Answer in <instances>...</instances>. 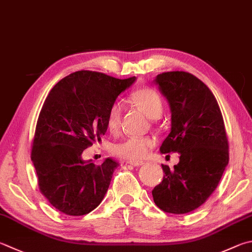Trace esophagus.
Segmentation results:
<instances>
[{"instance_id":"34e87169","label":"esophagus","mask_w":252,"mask_h":252,"mask_svg":"<svg viewBox=\"0 0 252 252\" xmlns=\"http://www.w3.org/2000/svg\"><path fill=\"white\" fill-rule=\"evenodd\" d=\"M129 164H131V165H133V166H141V165H144L145 162H143V161H130Z\"/></svg>"}]
</instances>
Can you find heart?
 <instances>
[{"mask_svg":"<svg viewBox=\"0 0 252 252\" xmlns=\"http://www.w3.org/2000/svg\"><path fill=\"white\" fill-rule=\"evenodd\" d=\"M130 101L140 108L151 119H158L164 110L163 99L157 90L152 88L136 89L130 94ZM122 119V106L120 102H113L109 108L106 119L108 130L116 134L120 130ZM155 144L150 136H127L112 146L114 155L127 161H139L149 154Z\"/></svg>","mask_w":252,"mask_h":252,"instance_id":"heart-1","label":"heart"}]
</instances>
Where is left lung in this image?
Returning a JSON list of instances; mask_svg holds the SVG:
<instances>
[{"mask_svg": "<svg viewBox=\"0 0 252 252\" xmlns=\"http://www.w3.org/2000/svg\"><path fill=\"white\" fill-rule=\"evenodd\" d=\"M172 111L170 134L159 148L177 152L180 162L152 190L154 203L170 214H186L214 193L229 162V145L222 114L212 91L186 71H167L155 79Z\"/></svg>", "mask_w": 252, "mask_h": 252, "instance_id": "1", "label": "left lung"}]
</instances>
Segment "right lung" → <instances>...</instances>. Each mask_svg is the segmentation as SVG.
<instances>
[{
	"label": "right lung",
	"instance_id": "add662e5",
	"mask_svg": "<svg viewBox=\"0 0 252 252\" xmlns=\"http://www.w3.org/2000/svg\"><path fill=\"white\" fill-rule=\"evenodd\" d=\"M134 81L79 70L50 90L36 123L31 158L40 193L61 213L82 216L102 202L119 163L107 158L97 165L82 161L81 154L101 140L109 108Z\"/></svg>",
	"mask_w": 252,
	"mask_h": 252
}]
</instances>
